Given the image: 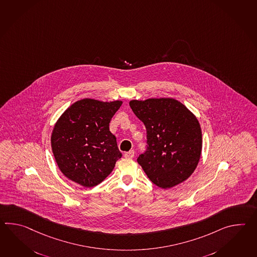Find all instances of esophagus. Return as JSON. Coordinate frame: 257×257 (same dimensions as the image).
<instances>
[{
  "label": "esophagus",
  "mask_w": 257,
  "mask_h": 257,
  "mask_svg": "<svg viewBox=\"0 0 257 257\" xmlns=\"http://www.w3.org/2000/svg\"><path fill=\"white\" fill-rule=\"evenodd\" d=\"M124 157L128 158V159H133L135 157V151L134 150H130L128 152L124 153Z\"/></svg>",
  "instance_id": "34e87169"
}]
</instances>
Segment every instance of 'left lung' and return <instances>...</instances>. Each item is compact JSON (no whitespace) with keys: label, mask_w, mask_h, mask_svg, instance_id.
<instances>
[{"label":"left lung","mask_w":257,"mask_h":257,"mask_svg":"<svg viewBox=\"0 0 257 257\" xmlns=\"http://www.w3.org/2000/svg\"><path fill=\"white\" fill-rule=\"evenodd\" d=\"M129 104L147 128V151L137 162L149 180L163 189L186 181L198 165L202 151L197 118L171 97L133 99Z\"/></svg>","instance_id":"left-lung-1"}]
</instances>
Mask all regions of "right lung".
<instances>
[{"label":"right lung","instance_id":"1","mask_svg":"<svg viewBox=\"0 0 257 257\" xmlns=\"http://www.w3.org/2000/svg\"><path fill=\"white\" fill-rule=\"evenodd\" d=\"M122 104L84 98L74 102L58 119L52 130V149L60 171L84 187L108 177L121 158L109 121Z\"/></svg>","mask_w":257,"mask_h":257}]
</instances>
